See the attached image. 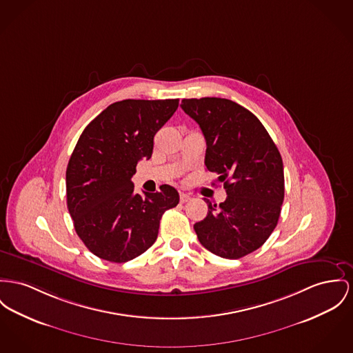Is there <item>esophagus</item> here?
Segmentation results:
<instances>
[{"mask_svg":"<svg viewBox=\"0 0 353 353\" xmlns=\"http://www.w3.org/2000/svg\"><path fill=\"white\" fill-rule=\"evenodd\" d=\"M179 198H181V202H182V203H186V202H188V201L191 199V196H190L188 194H186V192H181Z\"/></svg>","mask_w":353,"mask_h":353,"instance_id":"esophagus-1","label":"esophagus"}]
</instances>
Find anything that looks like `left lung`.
Returning a JSON list of instances; mask_svg holds the SVG:
<instances>
[{"label": "left lung", "instance_id": "8db88e82", "mask_svg": "<svg viewBox=\"0 0 353 353\" xmlns=\"http://www.w3.org/2000/svg\"><path fill=\"white\" fill-rule=\"evenodd\" d=\"M181 107L199 124L208 145L205 165L228 194L219 205L206 201L208 215L194 230L215 256L245 257L265 243L280 218V151L257 117L229 99H183Z\"/></svg>", "mask_w": 353, "mask_h": 353}]
</instances>
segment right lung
<instances>
[{
    "instance_id": "add662e5",
    "label": "right lung",
    "mask_w": 353,
    "mask_h": 353,
    "mask_svg": "<svg viewBox=\"0 0 353 353\" xmlns=\"http://www.w3.org/2000/svg\"><path fill=\"white\" fill-rule=\"evenodd\" d=\"M178 105L179 99L117 101L80 135L65 174L67 206L76 233L99 259L121 263L141 256L157 241L163 212L179 203L168 185L141 196L131 181Z\"/></svg>"
}]
</instances>
